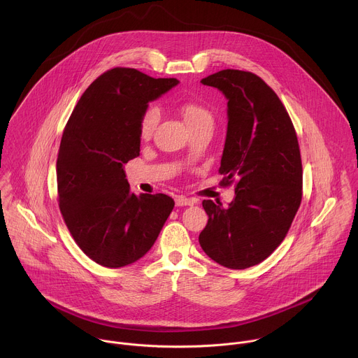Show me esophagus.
<instances>
[{
    "label": "esophagus",
    "instance_id": "1",
    "mask_svg": "<svg viewBox=\"0 0 358 358\" xmlns=\"http://www.w3.org/2000/svg\"><path fill=\"white\" fill-rule=\"evenodd\" d=\"M174 201H176V206H177V207L194 206V201H192L191 198H185V196H182V195H177V196L174 198Z\"/></svg>",
    "mask_w": 358,
    "mask_h": 358
}]
</instances>
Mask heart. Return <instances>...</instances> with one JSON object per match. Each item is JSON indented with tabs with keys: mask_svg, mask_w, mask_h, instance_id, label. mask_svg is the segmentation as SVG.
<instances>
[{
	"mask_svg": "<svg viewBox=\"0 0 358 358\" xmlns=\"http://www.w3.org/2000/svg\"><path fill=\"white\" fill-rule=\"evenodd\" d=\"M181 116L184 117L185 123L188 124L189 130L199 129V127H214V116L213 113L199 103L195 101H184L178 106ZM160 120V110L156 106H148L140 116L138 120V133L140 137L148 138L152 131H155L157 123Z\"/></svg>",
	"mask_w": 358,
	"mask_h": 358,
	"instance_id": "obj_1",
	"label": "heart"
}]
</instances>
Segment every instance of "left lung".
Here are the masks:
<instances>
[{"label":"left lung","instance_id":"8db88e82","mask_svg":"<svg viewBox=\"0 0 358 358\" xmlns=\"http://www.w3.org/2000/svg\"><path fill=\"white\" fill-rule=\"evenodd\" d=\"M228 99L221 184H235L228 208L211 199L202 250L229 269L265 261L282 243L301 202L303 170L292 119L271 86L248 71L224 69L201 80Z\"/></svg>","mask_w":358,"mask_h":358}]
</instances>
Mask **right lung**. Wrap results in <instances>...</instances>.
I'll use <instances>...</instances> for the list:
<instances>
[{
	"mask_svg": "<svg viewBox=\"0 0 358 358\" xmlns=\"http://www.w3.org/2000/svg\"><path fill=\"white\" fill-rule=\"evenodd\" d=\"M177 79L113 68L94 79L65 126L58 160V202L76 245L106 268L130 265L155 245L174 208L166 194L130 191L123 166L140 155L138 120Z\"/></svg>",
	"mask_w": 358,
	"mask_h": 358,
	"instance_id": "add662e5",
	"label": "right lung"
}]
</instances>
